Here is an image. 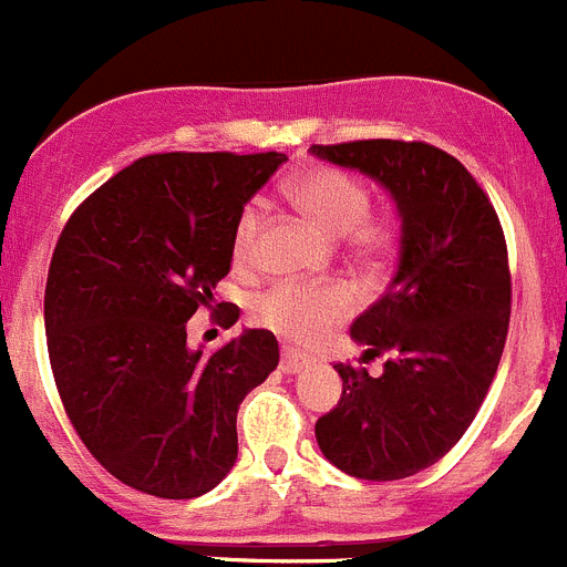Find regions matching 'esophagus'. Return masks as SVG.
I'll list each match as a JSON object with an SVG mask.
<instances>
[{"label":"esophagus","instance_id":"1","mask_svg":"<svg viewBox=\"0 0 567 567\" xmlns=\"http://www.w3.org/2000/svg\"><path fill=\"white\" fill-rule=\"evenodd\" d=\"M307 365H309L307 354L289 352V349H284V358H280V372L295 374V372H300V369H307Z\"/></svg>","mask_w":567,"mask_h":567}]
</instances>
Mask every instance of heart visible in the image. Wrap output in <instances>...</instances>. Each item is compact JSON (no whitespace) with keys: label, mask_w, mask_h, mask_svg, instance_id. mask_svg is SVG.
<instances>
[{"label":"heart","mask_w":567,"mask_h":567,"mask_svg":"<svg viewBox=\"0 0 567 567\" xmlns=\"http://www.w3.org/2000/svg\"><path fill=\"white\" fill-rule=\"evenodd\" d=\"M289 202L307 215L309 221L327 233L329 238L352 240L360 252H378L389 247L392 227L385 221H369V189L343 169H309V173L292 178L287 187ZM260 229V204H247L240 209L233 229V255L238 264H249L255 255ZM354 312V292L346 284H275L272 289L260 295L252 303L255 323L267 327L269 332L280 334L292 343H315L334 323L346 320Z\"/></svg>","instance_id":"b5f03b06"}]
</instances>
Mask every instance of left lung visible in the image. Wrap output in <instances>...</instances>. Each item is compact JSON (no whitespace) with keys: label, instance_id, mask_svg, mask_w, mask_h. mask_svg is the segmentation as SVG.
Returning <instances> with one entry per match:
<instances>
[{"label":"left lung","instance_id":"1","mask_svg":"<svg viewBox=\"0 0 567 567\" xmlns=\"http://www.w3.org/2000/svg\"><path fill=\"white\" fill-rule=\"evenodd\" d=\"M392 195L398 272L349 327L360 363H338L343 394L315 423L320 452L360 480H403L437 463L477 417L503 358L511 275L503 227L468 169L423 142L315 144ZM383 357L369 375L365 359Z\"/></svg>","mask_w":567,"mask_h":567}]
</instances>
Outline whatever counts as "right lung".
<instances>
[{
    "instance_id": "1",
    "label": "right lung",
    "mask_w": 567,
    "mask_h": 567,
    "mask_svg": "<svg viewBox=\"0 0 567 567\" xmlns=\"http://www.w3.org/2000/svg\"><path fill=\"white\" fill-rule=\"evenodd\" d=\"M284 162L144 155L70 215L53 249L44 329L59 398L87 452L130 488L193 499L233 471L238 405L275 372L278 340L244 329L204 354L187 320L215 300L240 209Z\"/></svg>"
}]
</instances>
